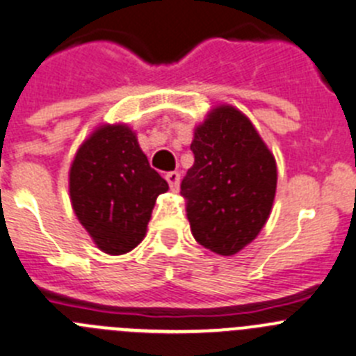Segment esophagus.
Returning <instances> with one entry per match:
<instances>
[{
    "label": "esophagus",
    "instance_id": "34e87169",
    "mask_svg": "<svg viewBox=\"0 0 356 356\" xmlns=\"http://www.w3.org/2000/svg\"><path fill=\"white\" fill-rule=\"evenodd\" d=\"M165 179H167L168 186H170L172 191H177L179 189V181H181V174L179 172H168L167 175H165Z\"/></svg>",
    "mask_w": 356,
    "mask_h": 356
}]
</instances>
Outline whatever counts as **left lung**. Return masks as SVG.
<instances>
[{
  "mask_svg": "<svg viewBox=\"0 0 356 356\" xmlns=\"http://www.w3.org/2000/svg\"><path fill=\"white\" fill-rule=\"evenodd\" d=\"M193 167L181 182L191 234L230 257L253 241L270 214L275 159L254 126L234 107H219L195 129Z\"/></svg>",
  "mask_w": 356,
  "mask_h": 356,
  "instance_id": "8db88e82",
  "label": "left lung"
}]
</instances>
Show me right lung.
Wrapping results in <instances>:
<instances>
[{"mask_svg":"<svg viewBox=\"0 0 356 356\" xmlns=\"http://www.w3.org/2000/svg\"><path fill=\"white\" fill-rule=\"evenodd\" d=\"M168 182L151 168L135 133L102 126L81 145L70 168L73 211L92 241L108 254L140 244L158 195Z\"/></svg>","mask_w":356,"mask_h":356,"instance_id":"1","label":"right lung"}]
</instances>
